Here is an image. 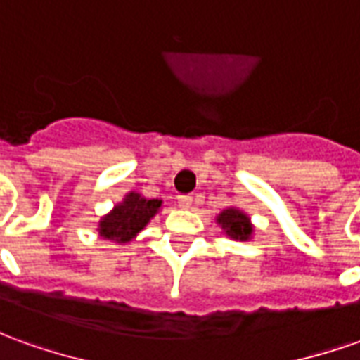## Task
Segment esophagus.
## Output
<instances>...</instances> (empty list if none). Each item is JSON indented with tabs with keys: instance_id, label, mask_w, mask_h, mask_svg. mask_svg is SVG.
I'll return each mask as SVG.
<instances>
[{
	"instance_id": "1",
	"label": "esophagus",
	"mask_w": 360,
	"mask_h": 360,
	"mask_svg": "<svg viewBox=\"0 0 360 360\" xmlns=\"http://www.w3.org/2000/svg\"><path fill=\"white\" fill-rule=\"evenodd\" d=\"M177 200H179L181 208H191L193 206V197H188V195H179Z\"/></svg>"
}]
</instances>
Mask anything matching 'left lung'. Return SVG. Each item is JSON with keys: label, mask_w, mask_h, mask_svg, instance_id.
Returning a JSON list of instances; mask_svg holds the SVG:
<instances>
[{"label": "left lung", "mask_w": 360, "mask_h": 360, "mask_svg": "<svg viewBox=\"0 0 360 360\" xmlns=\"http://www.w3.org/2000/svg\"><path fill=\"white\" fill-rule=\"evenodd\" d=\"M216 224L222 228V232L236 241H250L253 238V224L251 218L243 210L230 206L224 208L220 214L216 216Z\"/></svg>", "instance_id": "1"}]
</instances>
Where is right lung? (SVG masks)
Segmentation results:
<instances>
[{"label":"right lung","instance_id":"obj_1","mask_svg":"<svg viewBox=\"0 0 360 360\" xmlns=\"http://www.w3.org/2000/svg\"><path fill=\"white\" fill-rule=\"evenodd\" d=\"M160 198H146L136 191H130L119 205L112 206L109 214L99 220L97 232L103 240L115 241L120 245L128 243L144 230L148 222L160 212Z\"/></svg>","mask_w":360,"mask_h":360}]
</instances>
